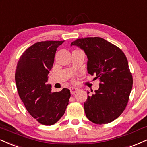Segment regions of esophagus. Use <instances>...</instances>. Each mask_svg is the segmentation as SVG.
I'll list each match as a JSON object with an SVG mask.
<instances>
[{"instance_id":"obj_1","label":"esophagus","mask_w":147,"mask_h":147,"mask_svg":"<svg viewBox=\"0 0 147 147\" xmlns=\"http://www.w3.org/2000/svg\"><path fill=\"white\" fill-rule=\"evenodd\" d=\"M69 89H70L71 94H72V95L75 94V93H76L77 91L79 90V89H78V88H76V87H70V88H69Z\"/></svg>"}]
</instances>
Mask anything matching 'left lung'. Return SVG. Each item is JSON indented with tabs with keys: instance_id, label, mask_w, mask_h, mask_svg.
Listing matches in <instances>:
<instances>
[{
	"instance_id": "8db88e82",
	"label": "left lung",
	"mask_w": 147,
	"mask_h": 147,
	"mask_svg": "<svg viewBox=\"0 0 147 147\" xmlns=\"http://www.w3.org/2000/svg\"><path fill=\"white\" fill-rule=\"evenodd\" d=\"M87 56V71L100 80L99 89L84 103L87 118L95 124L109 123L125 109L133 78L127 57L120 48L99 37L79 38L71 43ZM89 94V93H87Z\"/></svg>"
}]
</instances>
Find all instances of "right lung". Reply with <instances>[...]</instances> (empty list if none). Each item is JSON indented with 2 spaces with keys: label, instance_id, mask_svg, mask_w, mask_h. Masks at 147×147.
<instances>
[{
  "label": "right lung",
  "instance_id": "right-lung-1",
  "mask_svg": "<svg viewBox=\"0 0 147 147\" xmlns=\"http://www.w3.org/2000/svg\"><path fill=\"white\" fill-rule=\"evenodd\" d=\"M64 41H42L29 47L17 64L15 81L20 99L27 111L42 125H52L61 118L71 94L64 88L51 93L47 84L57 48Z\"/></svg>",
  "mask_w": 147,
  "mask_h": 147
}]
</instances>
